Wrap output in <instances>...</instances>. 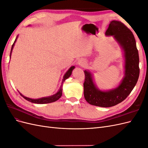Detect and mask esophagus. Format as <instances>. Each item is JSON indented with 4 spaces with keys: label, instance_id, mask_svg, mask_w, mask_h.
Masks as SVG:
<instances>
[{
    "label": "esophagus",
    "instance_id": "34e87169",
    "mask_svg": "<svg viewBox=\"0 0 148 148\" xmlns=\"http://www.w3.org/2000/svg\"><path fill=\"white\" fill-rule=\"evenodd\" d=\"M78 65H81V66H84V64H85V61H84V59H79V60H78Z\"/></svg>",
    "mask_w": 148,
    "mask_h": 148
}]
</instances>
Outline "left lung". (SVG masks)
Instances as JSON below:
<instances>
[{"mask_svg": "<svg viewBox=\"0 0 148 148\" xmlns=\"http://www.w3.org/2000/svg\"><path fill=\"white\" fill-rule=\"evenodd\" d=\"M106 34L114 36L123 49L125 57V77L117 88L109 91H101L95 86L90 72L84 70L83 86L84 96L89 104L109 107L122 102L130 94L138 82L140 68L135 39L132 31L127 26L121 21H112Z\"/></svg>", "mask_w": 148, "mask_h": 148, "instance_id": "left-lung-1", "label": "left lung"}]
</instances>
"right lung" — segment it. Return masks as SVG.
<instances>
[{"label":"right lung","mask_w":148,"mask_h":148,"mask_svg":"<svg viewBox=\"0 0 148 148\" xmlns=\"http://www.w3.org/2000/svg\"><path fill=\"white\" fill-rule=\"evenodd\" d=\"M16 39H15V41H14V42H13V45L12 46L10 56H11V52H12V49H13V46H14L15 42L16 41ZM74 69H75V66H71L70 68L69 69V70L66 71V73L65 74L64 77V79H63V80H62V84H61L60 89L59 90V91H58L56 94V95H53V96H50V97H42V98H41V99H30V98L26 97L23 96V95H21V94L20 93V95L23 97H24L26 100H27V101H29L31 102L35 103V104H47V103H51V102H55V101H57L58 99H59V98L62 96V86H63V83L65 82V79H66L67 78H69L70 77V76L71 75V73H72V70Z\"/></svg>","instance_id":"right-lung-1"}]
</instances>
